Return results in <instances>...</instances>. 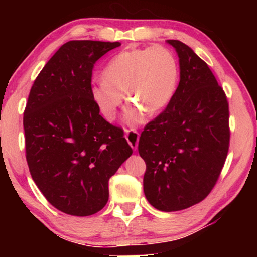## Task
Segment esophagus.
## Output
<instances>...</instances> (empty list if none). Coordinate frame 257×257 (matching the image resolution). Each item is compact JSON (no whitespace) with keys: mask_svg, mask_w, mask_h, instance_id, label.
<instances>
[{"mask_svg":"<svg viewBox=\"0 0 257 257\" xmlns=\"http://www.w3.org/2000/svg\"><path fill=\"white\" fill-rule=\"evenodd\" d=\"M125 138L127 140L128 145L132 147L133 151L138 149L139 143V133L136 130H125Z\"/></svg>","mask_w":257,"mask_h":257,"instance_id":"34e87169","label":"esophagus"}]
</instances>
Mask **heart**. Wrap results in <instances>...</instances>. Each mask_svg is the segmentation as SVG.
I'll return each mask as SVG.
<instances>
[{
    "label": "heart",
    "instance_id": "obj_1",
    "mask_svg": "<svg viewBox=\"0 0 257 257\" xmlns=\"http://www.w3.org/2000/svg\"><path fill=\"white\" fill-rule=\"evenodd\" d=\"M179 65L170 49L163 45L127 49L118 52L103 70V79L91 85V98L107 120H113L124 101L128 124L143 121L145 111L158 113L167 107L177 90Z\"/></svg>",
    "mask_w": 257,
    "mask_h": 257
}]
</instances>
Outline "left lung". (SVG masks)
<instances>
[{
	"label": "left lung",
	"instance_id": "1",
	"mask_svg": "<svg viewBox=\"0 0 257 257\" xmlns=\"http://www.w3.org/2000/svg\"><path fill=\"white\" fill-rule=\"evenodd\" d=\"M177 51L180 82L171 103L146 125L138 151L146 164L144 193L161 212H177L209 194L229 147V110L222 87L188 45Z\"/></svg>",
	"mask_w": 257,
	"mask_h": 257
}]
</instances>
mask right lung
Segmentation results:
<instances>
[{
	"label": "right lung",
	"instance_id": "right-lung-1",
	"mask_svg": "<svg viewBox=\"0 0 257 257\" xmlns=\"http://www.w3.org/2000/svg\"><path fill=\"white\" fill-rule=\"evenodd\" d=\"M119 42L70 41L42 69L24 110L27 163L55 208L89 216L108 200V180L131 157L122 130L91 98L94 63Z\"/></svg>",
	"mask_w": 257,
	"mask_h": 257
}]
</instances>
